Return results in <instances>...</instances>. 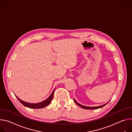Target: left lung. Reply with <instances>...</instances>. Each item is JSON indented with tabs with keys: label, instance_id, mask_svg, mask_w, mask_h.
Wrapping results in <instances>:
<instances>
[{
	"label": "left lung",
	"instance_id": "8db88e82",
	"mask_svg": "<svg viewBox=\"0 0 132 132\" xmlns=\"http://www.w3.org/2000/svg\"><path fill=\"white\" fill-rule=\"evenodd\" d=\"M74 101L75 103H76V104H77L78 106H79L80 107L82 108V109H88V110H95V109H100V108H101L102 107H103L104 106H105L106 104H107L108 103V102H109V101L108 102H107L106 103L102 105H101V106H95V107H90V106H84V105H81L80 104H79L78 102H77L75 99L74 98Z\"/></svg>",
	"mask_w": 132,
	"mask_h": 132
}]
</instances>
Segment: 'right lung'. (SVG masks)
Masks as SVG:
<instances>
[{
    "label": "right lung",
    "instance_id": "obj_1",
    "mask_svg": "<svg viewBox=\"0 0 132 132\" xmlns=\"http://www.w3.org/2000/svg\"><path fill=\"white\" fill-rule=\"evenodd\" d=\"M55 89H54V90L53 91V92H52V93L51 94V95H50V96L47 98L46 100H45V101H43L41 102H39V103H28V102H26L24 101H23L22 100H20V98H19L16 95V97L18 98V100H19V101L20 102V103L23 105L24 106L29 108H31V109H42L45 108L47 106H48L49 104H50V103L51 102V101L52 100V97L53 96V93L54 92Z\"/></svg>",
    "mask_w": 132,
    "mask_h": 132
}]
</instances>
